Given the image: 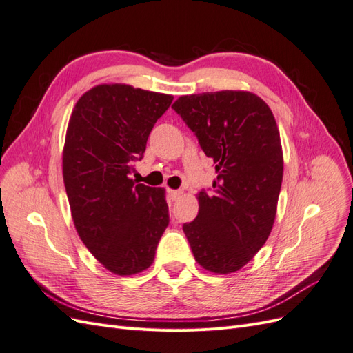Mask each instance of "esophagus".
<instances>
[{"mask_svg": "<svg viewBox=\"0 0 353 353\" xmlns=\"http://www.w3.org/2000/svg\"><path fill=\"white\" fill-rule=\"evenodd\" d=\"M168 193H169V197L172 199L174 201H176L181 196H183V191H181V190H169Z\"/></svg>", "mask_w": 353, "mask_h": 353, "instance_id": "obj_1", "label": "esophagus"}]
</instances>
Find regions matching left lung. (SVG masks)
Wrapping results in <instances>:
<instances>
[{
    "mask_svg": "<svg viewBox=\"0 0 353 353\" xmlns=\"http://www.w3.org/2000/svg\"><path fill=\"white\" fill-rule=\"evenodd\" d=\"M172 109L213 160L216 179L197 194L199 215L184 223L194 259L215 274L241 270L268 240L283 181L275 117L249 91L181 95Z\"/></svg>",
    "mask_w": 353,
    "mask_h": 353,
    "instance_id": "8db88e82",
    "label": "left lung"
}]
</instances>
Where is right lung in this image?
I'll return each mask as SVG.
<instances>
[{
  "label": "right lung",
  "mask_w": 353,
  "mask_h": 353,
  "mask_svg": "<svg viewBox=\"0 0 353 353\" xmlns=\"http://www.w3.org/2000/svg\"><path fill=\"white\" fill-rule=\"evenodd\" d=\"M172 100L103 83L82 95L69 119L63 179L72 219L94 258L116 275L147 270L169 223L165 190L135 184L130 175Z\"/></svg>",
  "instance_id": "1"
}]
</instances>
